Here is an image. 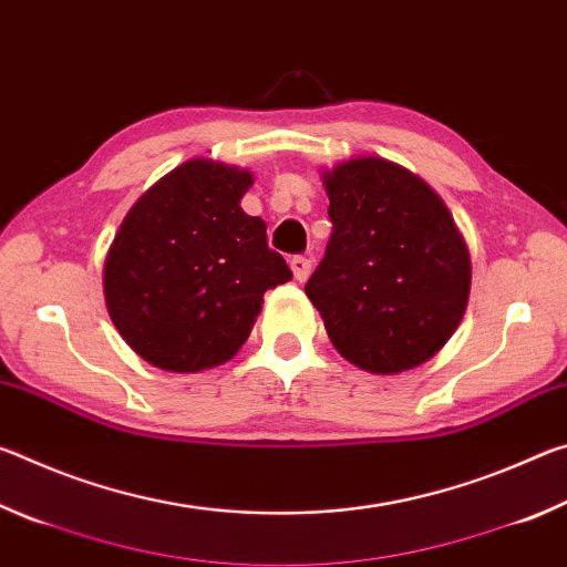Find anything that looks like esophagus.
<instances>
[{"label":"esophagus","mask_w":567,"mask_h":567,"mask_svg":"<svg viewBox=\"0 0 567 567\" xmlns=\"http://www.w3.org/2000/svg\"><path fill=\"white\" fill-rule=\"evenodd\" d=\"M290 267H292L295 280L305 282L307 277H310V272H312V260H310V257H305V255H295L292 260H290Z\"/></svg>","instance_id":"obj_1"}]
</instances>
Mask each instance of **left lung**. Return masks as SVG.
<instances>
[{
	"label": "left lung",
	"instance_id": "obj_1",
	"mask_svg": "<svg viewBox=\"0 0 567 567\" xmlns=\"http://www.w3.org/2000/svg\"><path fill=\"white\" fill-rule=\"evenodd\" d=\"M332 235L305 285L344 360L398 375L445 348L470 300V252L443 197L382 157L322 172Z\"/></svg>",
	"mask_w": 567,
	"mask_h": 567
}]
</instances>
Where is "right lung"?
Wrapping results in <instances>:
<instances>
[{
	"mask_svg": "<svg viewBox=\"0 0 567 567\" xmlns=\"http://www.w3.org/2000/svg\"><path fill=\"white\" fill-rule=\"evenodd\" d=\"M252 172L195 157L157 179L104 260V302L124 342L169 372L233 360L267 290L292 280L267 225L239 199Z\"/></svg>",
	"mask_w": 567,
	"mask_h": 567,
	"instance_id": "right-lung-1",
	"label": "right lung"
}]
</instances>
